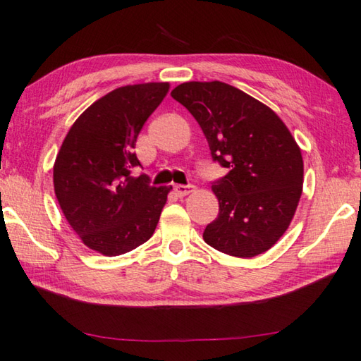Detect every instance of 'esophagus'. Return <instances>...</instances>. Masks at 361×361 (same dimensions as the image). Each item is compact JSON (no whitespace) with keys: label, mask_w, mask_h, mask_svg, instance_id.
I'll return each mask as SVG.
<instances>
[{"label":"esophagus","mask_w":361,"mask_h":361,"mask_svg":"<svg viewBox=\"0 0 361 361\" xmlns=\"http://www.w3.org/2000/svg\"><path fill=\"white\" fill-rule=\"evenodd\" d=\"M194 189L195 188L192 185H175L173 186L175 194L178 195V197H185V195H188L190 192H194Z\"/></svg>","instance_id":"esophagus-1"}]
</instances>
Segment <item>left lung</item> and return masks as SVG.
I'll return each instance as SVG.
<instances>
[{
	"mask_svg": "<svg viewBox=\"0 0 361 361\" xmlns=\"http://www.w3.org/2000/svg\"><path fill=\"white\" fill-rule=\"evenodd\" d=\"M171 95L199 122L213 161L228 171L213 183L219 214L204 228V243L238 258L269 250L302 195L303 161L291 133L271 108L230 84L183 82Z\"/></svg>",
	"mask_w": 361,
	"mask_h": 361,
	"instance_id": "1",
	"label": "left lung"
}]
</instances>
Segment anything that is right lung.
<instances>
[{
	"mask_svg": "<svg viewBox=\"0 0 361 361\" xmlns=\"http://www.w3.org/2000/svg\"><path fill=\"white\" fill-rule=\"evenodd\" d=\"M169 82L109 92L82 112L56 157V199L89 249L117 257L152 238L172 186H150L133 148L147 118L164 100Z\"/></svg>",
	"mask_w": 361,
	"mask_h": 361,
	"instance_id": "1",
	"label": "right lung"
}]
</instances>
